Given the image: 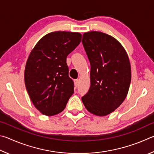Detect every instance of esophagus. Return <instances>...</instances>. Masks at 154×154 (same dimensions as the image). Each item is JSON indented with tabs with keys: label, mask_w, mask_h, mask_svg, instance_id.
Segmentation results:
<instances>
[{
	"label": "esophagus",
	"mask_w": 154,
	"mask_h": 154,
	"mask_svg": "<svg viewBox=\"0 0 154 154\" xmlns=\"http://www.w3.org/2000/svg\"><path fill=\"white\" fill-rule=\"evenodd\" d=\"M79 80H74V85L75 87H77L79 86Z\"/></svg>",
	"instance_id": "34e87169"
}]
</instances>
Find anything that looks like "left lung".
<instances>
[{"label": "left lung", "instance_id": "left-lung-1", "mask_svg": "<svg viewBox=\"0 0 154 154\" xmlns=\"http://www.w3.org/2000/svg\"><path fill=\"white\" fill-rule=\"evenodd\" d=\"M83 46L91 63V87L82 97L88 112L105 116L125 101L131 81L128 54L119 41L101 32H85Z\"/></svg>", "mask_w": 154, "mask_h": 154}]
</instances>
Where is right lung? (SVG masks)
<instances>
[{
  "label": "right lung",
  "mask_w": 154,
  "mask_h": 154,
  "mask_svg": "<svg viewBox=\"0 0 154 154\" xmlns=\"http://www.w3.org/2000/svg\"><path fill=\"white\" fill-rule=\"evenodd\" d=\"M81 38L79 32H50L39 40L29 53L24 81L32 103L41 114L48 116L59 114L74 93L66 58L80 44Z\"/></svg>",
  "instance_id": "add662e5"
}]
</instances>
